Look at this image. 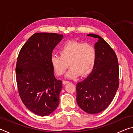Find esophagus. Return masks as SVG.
<instances>
[{
	"label": "esophagus",
	"mask_w": 133,
	"mask_h": 133,
	"mask_svg": "<svg viewBox=\"0 0 133 133\" xmlns=\"http://www.w3.org/2000/svg\"><path fill=\"white\" fill-rule=\"evenodd\" d=\"M62 83H63V84L64 85H66V84H67V83H69L70 82H69V81H65V80H63L62 82Z\"/></svg>",
	"instance_id": "esophagus-1"
}]
</instances>
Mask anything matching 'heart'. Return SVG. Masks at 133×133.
Masks as SVG:
<instances>
[{
    "mask_svg": "<svg viewBox=\"0 0 133 133\" xmlns=\"http://www.w3.org/2000/svg\"><path fill=\"white\" fill-rule=\"evenodd\" d=\"M59 55L50 57V63L58 76H62L69 66L66 77L75 78L80 75L88 76L93 70L96 60V51L93 46L76 41H69L60 48ZM69 65H68V64Z\"/></svg>",
    "mask_w": 133,
    "mask_h": 133,
    "instance_id": "1",
    "label": "heart"
}]
</instances>
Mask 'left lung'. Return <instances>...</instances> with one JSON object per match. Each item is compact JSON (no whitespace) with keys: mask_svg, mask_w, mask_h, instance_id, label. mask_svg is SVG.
<instances>
[{"mask_svg":"<svg viewBox=\"0 0 133 133\" xmlns=\"http://www.w3.org/2000/svg\"><path fill=\"white\" fill-rule=\"evenodd\" d=\"M98 39L94 45L96 60L91 73L76 86V100L81 109L89 114L104 111L116 95L119 85V68L117 56L100 36L89 34Z\"/></svg>","mask_w":133,"mask_h":133,"instance_id":"left-lung-1","label":"left lung"}]
</instances>
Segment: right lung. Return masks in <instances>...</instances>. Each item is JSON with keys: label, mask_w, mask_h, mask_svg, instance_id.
Wrapping results in <instances>:
<instances>
[{"label": "right lung", "mask_w": 133, "mask_h": 133, "mask_svg": "<svg viewBox=\"0 0 133 133\" xmlns=\"http://www.w3.org/2000/svg\"><path fill=\"white\" fill-rule=\"evenodd\" d=\"M63 37L57 33H35L18 56L16 77L19 96L25 106L39 116L50 114L59 104L62 82L55 77L50 57Z\"/></svg>", "instance_id": "1"}]
</instances>
